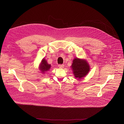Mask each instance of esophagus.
I'll use <instances>...</instances> for the list:
<instances>
[{
    "label": "esophagus",
    "mask_w": 124,
    "mask_h": 124,
    "mask_svg": "<svg viewBox=\"0 0 124 124\" xmlns=\"http://www.w3.org/2000/svg\"><path fill=\"white\" fill-rule=\"evenodd\" d=\"M58 67L60 68H64V65H63V64H59L58 65Z\"/></svg>",
    "instance_id": "obj_1"
}]
</instances>
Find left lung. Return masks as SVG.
<instances>
[{"label":"left lung","mask_w":124,"mask_h":124,"mask_svg":"<svg viewBox=\"0 0 124 124\" xmlns=\"http://www.w3.org/2000/svg\"><path fill=\"white\" fill-rule=\"evenodd\" d=\"M75 78L81 79L85 77L90 70V66L85 59L74 58L71 66Z\"/></svg>","instance_id":"obj_1"}]
</instances>
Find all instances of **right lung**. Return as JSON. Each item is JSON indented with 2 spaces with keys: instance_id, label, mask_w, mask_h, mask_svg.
Listing matches in <instances>:
<instances>
[{
  "instance_id": "add662e5",
  "label": "right lung",
  "mask_w": 124,
  "mask_h": 124,
  "mask_svg": "<svg viewBox=\"0 0 124 124\" xmlns=\"http://www.w3.org/2000/svg\"><path fill=\"white\" fill-rule=\"evenodd\" d=\"M51 65L47 63V61L45 59V58H43L41 64L40 65V67H39V69L41 71L42 73H45V72H46V71L49 70V69L51 68Z\"/></svg>"
}]
</instances>
